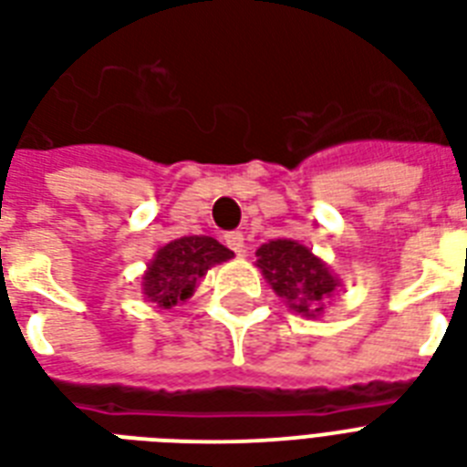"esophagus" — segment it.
I'll use <instances>...</instances> for the list:
<instances>
[{
    "label": "esophagus",
    "instance_id": "34e87169",
    "mask_svg": "<svg viewBox=\"0 0 467 467\" xmlns=\"http://www.w3.org/2000/svg\"><path fill=\"white\" fill-rule=\"evenodd\" d=\"M223 241H226V245H229L231 251L236 253V255H241V253L245 251V238L241 231H231V234L223 236Z\"/></svg>",
    "mask_w": 467,
    "mask_h": 467
}]
</instances>
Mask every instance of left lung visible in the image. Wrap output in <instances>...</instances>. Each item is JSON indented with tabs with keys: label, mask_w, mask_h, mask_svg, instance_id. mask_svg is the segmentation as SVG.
<instances>
[{
	"label": "left lung",
	"mask_w": 467,
	"mask_h": 467,
	"mask_svg": "<svg viewBox=\"0 0 467 467\" xmlns=\"http://www.w3.org/2000/svg\"><path fill=\"white\" fill-rule=\"evenodd\" d=\"M255 255L273 290L305 317H317L327 305L328 295L336 290L334 275L306 245L295 241H270L260 245Z\"/></svg>",
	"instance_id": "8db88e82"
}]
</instances>
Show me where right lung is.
Masks as SVG:
<instances>
[{
	"instance_id": "right-lung-1",
	"label": "right lung",
	"mask_w": 467,
	"mask_h": 467,
	"mask_svg": "<svg viewBox=\"0 0 467 467\" xmlns=\"http://www.w3.org/2000/svg\"><path fill=\"white\" fill-rule=\"evenodd\" d=\"M234 253L209 236H184L162 245L143 277V292L158 306H172L184 302L200 277L214 263L229 260Z\"/></svg>"
}]
</instances>
